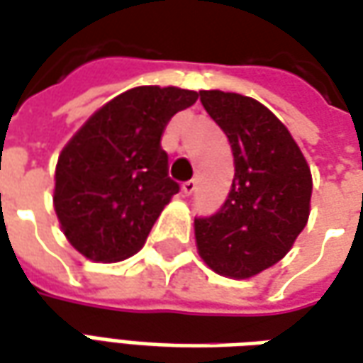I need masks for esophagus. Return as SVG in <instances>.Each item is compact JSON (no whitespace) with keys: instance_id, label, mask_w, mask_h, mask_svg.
Wrapping results in <instances>:
<instances>
[{"instance_id":"1","label":"esophagus","mask_w":363,"mask_h":363,"mask_svg":"<svg viewBox=\"0 0 363 363\" xmlns=\"http://www.w3.org/2000/svg\"><path fill=\"white\" fill-rule=\"evenodd\" d=\"M197 182L196 179H189V182H184L182 184V191H184V196H191L194 191H196Z\"/></svg>"}]
</instances>
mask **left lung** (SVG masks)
<instances>
[{
    "label": "left lung",
    "mask_w": 363,
    "mask_h": 363,
    "mask_svg": "<svg viewBox=\"0 0 363 363\" xmlns=\"http://www.w3.org/2000/svg\"><path fill=\"white\" fill-rule=\"evenodd\" d=\"M199 99L229 138L235 177L221 209L194 223L197 253L217 274L251 279L281 261L306 227L311 167L259 101L223 91H199Z\"/></svg>",
    "instance_id": "left-lung-1"
}]
</instances>
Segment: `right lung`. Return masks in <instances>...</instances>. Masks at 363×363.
I'll use <instances>...</instances> for the list:
<instances>
[{
  "mask_svg": "<svg viewBox=\"0 0 363 363\" xmlns=\"http://www.w3.org/2000/svg\"><path fill=\"white\" fill-rule=\"evenodd\" d=\"M196 91L136 86L106 102L62 148L52 206L69 243L96 262L138 253L179 186L167 176L162 134Z\"/></svg>",
  "mask_w": 363,
  "mask_h": 363,
  "instance_id": "obj_1",
  "label": "right lung"
}]
</instances>
